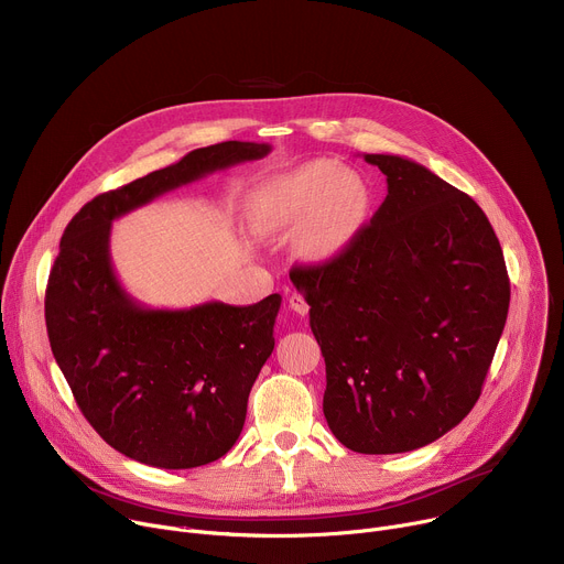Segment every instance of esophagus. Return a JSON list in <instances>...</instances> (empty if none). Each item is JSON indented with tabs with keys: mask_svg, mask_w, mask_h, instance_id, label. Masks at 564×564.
Returning <instances> with one entry per match:
<instances>
[{
	"mask_svg": "<svg viewBox=\"0 0 564 564\" xmlns=\"http://www.w3.org/2000/svg\"><path fill=\"white\" fill-rule=\"evenodd\" d=\"M288 303H290V310H294V312H296V314H301V316H305V314H307V310H310L307 301H305L301 294H292V296L288 299Z\"/></svg>",
	"mask_w": 564,
	"mask_h": 564,
	"instance_id": "obj_1",
	"label": "esophagus"
}]
</instances>
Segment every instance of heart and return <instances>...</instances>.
<instances>
[{
  "mask_svg": "<svg viewBox=\"0 0 564 564\" xmlns=\"http://www.w3.org/2000/svg\"><path fill=\"white\" fill-rule=\"evenodd\" d=\"M372 207L368 181L333 160H312L268 181L257 209L270 227H299V248L307 259L326 261L346 252L364 229Z\"/></svg>",
  "mask_w": 564,
  "mask_h": 564,
  "instance_id": "b5f03b06",
  "label": "heart"
}]
</instances>
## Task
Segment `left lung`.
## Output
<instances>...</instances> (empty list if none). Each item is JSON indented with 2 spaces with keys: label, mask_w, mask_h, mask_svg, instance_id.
Returning <instances> with one entry per match:
<instances>
[{
  "label": "left lung",
  "mask_w": 564,
  "mask_h": 564,
  "mask_svg": "<svg viewBox=\"0 0 564 564\" xmlns=\"http://www.w3.org/2000/svg\"><path fill=\"white\" fill-rule=\"evenodd\" d=\"M388 196L355 243L294 268L326 359L324 415L350 451L422 448L475 406L509 312L500 240L479 205L404 155L364 153Z\"/></svg>",
  "instance_id": "left-lung-1"
}]
</instances>
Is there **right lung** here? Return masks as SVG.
Listing matches in <instances>:
<instances>
[{
    "label": "right lung",
    "instance_id": "1",
    "mask_svg": "<svg viewBox=\"0 0 564 564\" xmlns=\"http://www.w3.org/2000/svg\"><path fill=\"white\" fill-rule=\"evenodd\" d=\"M265 142L227 140L96 196L66 225L44 314L53 357L79 411L118 453L158 468L223 457L246 424L250 390L274 350L281 296L155 310L111 263V223L207 174L259 160Z\"/></svg>",
    "mask_w": 564,
    "mask_h": 564
}]
</instances>
